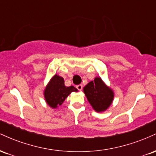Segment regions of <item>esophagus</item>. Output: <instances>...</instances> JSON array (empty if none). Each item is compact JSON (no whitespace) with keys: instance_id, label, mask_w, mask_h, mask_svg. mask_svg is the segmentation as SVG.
I'll return each instance as SVG.
<instances>
[{"instance_id":"34e87169","label":"esophagus","mask_w":156,"mask_h":156,"mask_svg":"<svg viewBox=\"0 0 156 156\" xmlns=\"http://www.w3.org/2000/svg\"><path fill=\"white\" fill-rule=\"evenodd\" d=\"M76 88H77V89H78V90L81 91L82 89H83V85H82V84H79V85H77L76 86Z\"/></svg>"}]
</instances>
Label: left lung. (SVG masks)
Segmentation results:
<instances>
[{"label":"left lung","mask_w":156,"mask_h":156,"mask_svg":"<svg viewBox=\"0 0 156 156\" xmlns=\"http://www.w3.org/2000/svg\"><path fill=\"white\" fill-rule=\"evenodd\" d=\"M83 92L94 110L97 112H105L114 100L112 89L105 85L100 77L90 81L83 87Z\"/></svg>","instance_id":"obj_1"}]
</instances>
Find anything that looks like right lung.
Segmentation results:
<instances>
[{
    "label": "right lung",
    "instance_id": "obj_1",
    "mask_svg": "<svg viewBox=\"0 0 156 156\" xmlns=\"http://www.w3.org/2000/svg\"><path fill=\"white\" fill-rule=\"evenodd\" d=\"M73 92H78V89L73 86L66 87L64 78L58 75H55L44 89V99L50 107L55 108L62 105L68 95Z\"/></svg>",
    "mask_w": 156,
    "mask_h": 156
}]
</instances>
